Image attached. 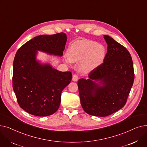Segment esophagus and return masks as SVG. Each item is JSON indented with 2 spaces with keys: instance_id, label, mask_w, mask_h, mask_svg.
I'll return each mask as SVG.
<instances>
[{
  "instance_id": "obj_1",
  "label": "esophagus",
  "mask_w": 147,
  "mask_h": 147,
  "mask_svg": "<svg viewBox=\"0 0 147 147\" xmlns=\"http://www.w3.org/2000/svg\"><path fill=\"white\" fill-rule=\"evenodd\" d=\"M72 80H73V81H74V82H76L77 80H78V74H74L73 76V79H72Z\"/></svg>"
}]
</instances>
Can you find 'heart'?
<instances>
[{
	"label": "heart",
	"mask_w": 147,
	"mask_h": 147,
	"mask_svg": "<svg viewBox=\"0 0 147 147\" xmlns=\"http://www.w3.org/2000/svg\"><path fill=\"white\" fill-rule=\"evenodd\" d=\"M106 49L102 45L95 41L81 39L72 43L68 51L67 63L79 62L80 71L83 73H89L101 65L106 56Z\"/></svg>",
	"instance_id": "b5f03b06"
}]
</instances>
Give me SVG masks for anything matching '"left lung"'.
<instances>
[{"instance_id":"8db88e82","label":"left lung","mask_w":147,"mask_h":147,"mask_svg":"<svg viewBox=\"0 0 147 147\" xmlns=\"http://www.w3.org/2000/svg\"><path fill=\"white\" fill-rule=\"evenodd\" d=\"M108 47L104 63L91 71L89 79L78 80L80 103L84 111L105 117L125 106L135 75L129 52L109 36L104 35Z\"/></svg>"}]
</instances>
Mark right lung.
Instances as JSON below:
<instances>
[{"instance_id": "obj_1", "label": "right lung", "mask_w": 147, "mask_h": 147, "mask_svg": "<svg viewBox=\"0 0 147 147\" xmlns=\"http://www.w3.org/2000/svg\"><path fill=\"white\" fill-rule=\"evenodd\" d=\"M67 36L64 33L40 35L17 51L13 63L12 86L21 109L36 116L55 113L63 90L70 83V71L62 72L36 60L37 51L57 56L63 55Z\"/></svg>"}]
</instances>
